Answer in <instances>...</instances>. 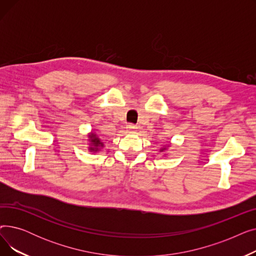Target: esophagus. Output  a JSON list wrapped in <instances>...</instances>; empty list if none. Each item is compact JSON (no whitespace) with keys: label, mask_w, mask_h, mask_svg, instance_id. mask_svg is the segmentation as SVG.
Returning a JSON list of instances; mask_svg holds the SVG:
<instances>
[{"label":"esophagus","mask_w":256,"mask_h":256,"mask_svg":"<svg viewBox=\"0 0 256 256\" xmlns=\"http://www.w3.org/2000/svg\"><path fill=\"white\" fill-rule=\"evenodd\" d=\"M137 128H137L135 124H128V126H126V130H128V132H136Z\"/></svg>","instance_id":"esophagus-1"}]
</instances>
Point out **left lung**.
Listing matches in <instances>:
<instances>
[{
    "instance_id": "1",
    "label": "left lung",
    "mask_w": 256,
    "mask_h": 256,
    "mask_svg": "<svg viewBox=\"0 0 256 256\" xmlns=\"http://www.w3.org/2000/svg\"><path fill=\"white\" fill-rule=\"evenodd\" d=\"M166 148H162V150H160V152H163V150H165Z\"/></svg>"
}]
</instances>
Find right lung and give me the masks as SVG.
I'll list each match as a JSON object with an SVG mask.
<instances>
[{"mask_svg": "<svg viewBox=\"0 0 256 256\" xmlns=\"http://www.w3.org/2000/svg\"><path fill=\"white\" fill-rule=\"evenodd\" d=\"M89 141L91 142L90 143V147H89V150L91 152H98L100 147H102L104 146V143L100 141V139L98 138V136L96 135V134L94 132H91L89 135Z\"/></svg>", "mask_w": 256, "mask_h": 256, "instance_id": "add662e5", "label": "right lung"}]
</instances>
